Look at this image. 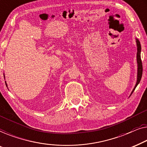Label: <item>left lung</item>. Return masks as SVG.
<instances>
[{"mask_svg": "<svg viewBox=\"0 0 147 147\" xmlns=\"http://www.w3.org/2000/svg\"><path fill=\"white\" fill-rule=\"evenodd\" d=\"M136 45H137V63H138V74H137V81H136V85L134 88V89L132 92L133 93L134 90L136 87V86L138 85V83H139L140 80H141L142 78V61L141 58H140V51H141V46H140V41L136 39ZM131 93V94H132Z\"/></svg>", "mask_w": 147, "mask_h": 147, "instance_id": "obj_1", "label": "left lung"}]
</instances>
